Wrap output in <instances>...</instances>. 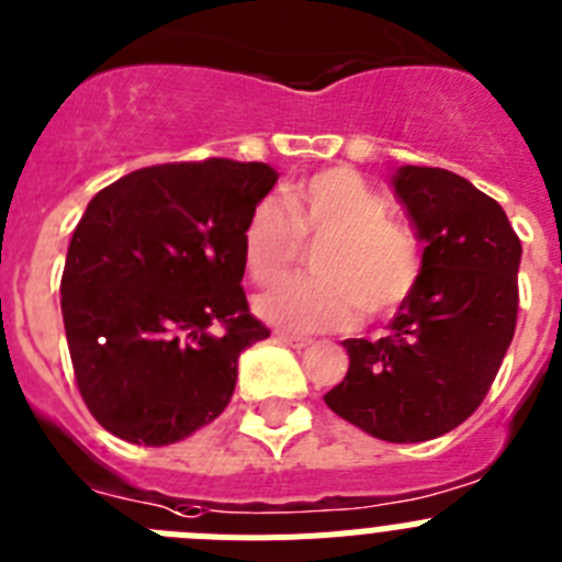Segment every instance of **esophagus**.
Instances as JSON below:
<instances>
[{"label":"esophagus","instance_id":"34e87169","mask_svg":"<svg viewBox=\"0 0 562 562\" xmlns=\"http://www.w3.org/2000/svg\"><path fill=\"white\" fill-rule=\"evenodd\" d=\"M278 339L284 345H290V348H295V351H301V348H308L312 345V339L308 337H297V334H286V331H278Z\"/></svg>","mask_w":562,"mask_h":562}]
</instances>
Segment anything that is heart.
<instances>
[{"instance_id":"1","label":"heart","mask_w":562,"mask_h":562,"mask_svg":"<svg viewBox=\"0 0 562 562\" xmlns=\"http://www.w3.org/2000/svg\"><path fill=\"white\" fill-rule=\"evenodd\" d=\"M284 207L261 200L247 214L241 256L254 281L270 284L290 272L301 241H321L312 256L317 278H290L256 297V315L292 334L348 328L387 315L420 278V245L387 217V200L353 169L334 167L292 187Z\"/></svg>"}]
</instances>
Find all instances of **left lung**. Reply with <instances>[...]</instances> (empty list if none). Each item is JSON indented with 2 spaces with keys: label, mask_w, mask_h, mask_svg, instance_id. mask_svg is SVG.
Here are the masks:
<instances>
[{
  "label": "left lung",
  "mask_w": 562,
  "mask_h": 562,
  "mask_svg": "<svg viewBox=\"0 0 562 562\" xmlns=\"http://www.w3.org/2000/svg\"><path fill=\"white\" fill-rule=\"evenodd\" d=\"M424 241L418 286L382 339H345L348 373L328 409L387 442L457 429L491 390L518 315L521 241L502 205L437 167L390 178Z\"/></svg>",
  "instance_id": "left-lung-1"
}]
</instances>
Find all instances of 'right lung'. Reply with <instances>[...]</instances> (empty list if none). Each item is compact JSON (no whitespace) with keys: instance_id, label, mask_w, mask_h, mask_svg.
<instances>
[{"instance_id":"right-lung-1","label":"right lung","mask_w":562,"mask_h":562,"mask_svg":"<svg viewBox=\"0 0 562 562\" xmlns=\"http://www.w3.org/2000/svg\"><path fill=\"white\" fill-rule=\"evenodd\" d=\"M267 164L136 169L94 194L66 254L60 312L77 387L100 426L169 446L220 418L239 353L270 337L241 290L247 214Z\"/></svg>"}]
</instances>
